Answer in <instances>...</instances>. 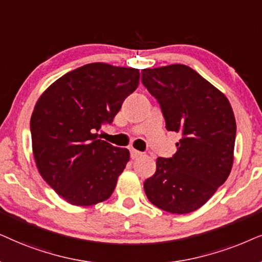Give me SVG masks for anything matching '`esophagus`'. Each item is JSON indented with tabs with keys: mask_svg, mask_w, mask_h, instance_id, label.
<instances>
[{
	"mask_svg": "<svg viewBox=\"0 0 262 262\" xmlns=\"http://www.w3.org/2000/svg\"><path fill=\"white\" fill-rule=\"evenodd\" d=\"M140 156H142L141 152L137 151V149H130V157H132V159H137L138 157H140Z\"/></svg>",
	"mask_w": 262,
	"mask_h": 262,
	"instance_id": "esophagus-1",
	"label": "esophagus"
}]
</instances>
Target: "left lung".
Here are the masks:
<instances>
[{
  "label": "left lung",
  "instance_id": "8db88e82",
  "mask_svg": "<svg viewBox=\"0 0 262 262\" xmlns=\"http://www.w3.org/2000/svg\"><path fill=\"white\" fill-rule=\"evenodd\" d=\"M141 81L162 107L167 130L181 134L171 158L157 159L145 181L160 210L186 214L210 200L231 171L236 121L221 91L184 64L142 69Z\"/></svg>",
  "mask_w": 262,
  "mask_h": 262
}]
</instances>
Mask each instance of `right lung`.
Listing matches in <instances>:
<instances>
[{
    "instance_id": "1",
    "label": "right lung",
    "mask_w": 262,
    "mask_h": 262,
    "mask_svg": "<svg viewBox=\"0 0 262 262\" xmlns=\"http://www.w3.org/2000/svg\"><path fill=\"white\" fill-rule=\"evenodd\" d=\"M139 79L137 68L97 62L61 76L37 100L31 116L34 160L69 204L91 206L113 194L129 151L100 140L97 132L113 122Z\"/></svg>"
}]
</instances>
